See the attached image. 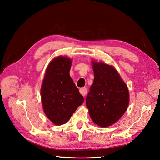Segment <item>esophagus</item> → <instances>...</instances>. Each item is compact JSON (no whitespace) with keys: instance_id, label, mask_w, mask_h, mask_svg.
<instances>
[{"instance_id":"1","label":"esophagus","mask_w":160,"mask_h":160,"mask_svg":"<svg viewBox=\"0 0 160 160\" xmlns=\"http://www.w3.org/2000/svg\"><path fill=\"white\" fill-rule=\"evenodd\" d=\"M79 92H80L81 94H82L83 97H85V96H86L88 93V89L86 88H81L79 90Z\"/></svg>"}]
</instances>
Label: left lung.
Listing matches in <instances>:
<instances>
[{
    "mask_svg": "<svg viewBox=\"0 0 160 160\" xmlns=\"http://www.w3.org/2000/svg\"><path fill=\"white\" fill-rule=\"evenodd\" d=\"M92 66L94 79L86 97V106L95 124L111 126L127 110L129 90L113 66L96 62H92Z\"/></svg>",
    "mask_w": 160,
    "mask_h": 160,
    "instance_id": "obj_1",
    "label": "left lung"
}]
</instances>
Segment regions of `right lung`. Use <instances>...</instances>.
I'll return each mask as SVG.
<instances>
[{"label":"right lung","instance_id":"obj_1","mask_svg":"<svg viewBox=\"0 0 160 160\" xmlns=\"http://www.w3.org/2000/svg\"><path fill=\"white\" fill-rule=\"evenodd\" d=\"M72 61L66 57L53 59L46 70L41 88L45 114L56 125L67 122L84 98L70 76Z\"/></svg>","mask_w":160,"mask_h":160}]
</instances>
